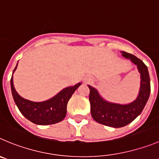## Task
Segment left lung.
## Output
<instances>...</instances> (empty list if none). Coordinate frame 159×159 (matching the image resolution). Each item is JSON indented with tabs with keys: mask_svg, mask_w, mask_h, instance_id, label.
Segmentation results:
<instances>
[{
	"mask_svg": "<svg viewBox=\"0 0 159 159\" xmlns=\"http://www.w3.org/2000/svg\"><path fill=\"white\" fill-rule=\"evenodd\" d=\"M121 53L124 57L130 59L137 66L140 73V93L135 101L126 105L109 103L102 99L97 90L88 85L90 89L89 102L93 118L96 122L114 128L125 126L140 115L148 102L151 92L149 73L146 65L134 55L125 52H121Z\"/></svg>",
	"mask_w": 159,
	"mask_h": 159,
	"instance_id": "obj_1",
	"label": "left lung"
}]
</instances>
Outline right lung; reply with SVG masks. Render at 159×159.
<instances>
[{
  "label": "right lung",
  "mask_w": 159,
  "mask_h": 159,
  "mask_svg": "<svg viewBox=\"0 0 159 159\" xmlns=\"http://www.w3.org/2000/svg\"><path fill=\"white\" fill-rule=\"evenodd\" d=\"M17 65L13 72L16 70ZM80 84L81 83H78L75 86L64 89L50 100L37 103L25 100L19 96L14 88L13 77L11 78V93L19 111L29 121L41 125L55 124L65 118L68 101Z\"/></svg>",
  "instance_id": "1"
}]
</instances>
